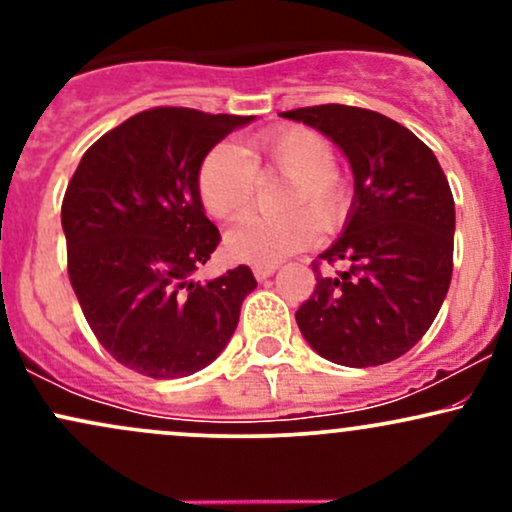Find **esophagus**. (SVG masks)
I'll return each instance as SVG.
<instances>
[{
	"instance_id": "esophagus-1",
	"label": "esophagus",
	"mask_w": 512,
	"mask_h": 512,
	"mask_svg": "<svg viewBox=\"0 0 512 512\" xmlns=\"http://www.w3.org/2000/svg\"><path fill=\"white\" fill-rule=\"evenodd\" d=\"M276 272V264H255L252 267V274H255V279H269Z\"/></svg>"
}]
</instances>
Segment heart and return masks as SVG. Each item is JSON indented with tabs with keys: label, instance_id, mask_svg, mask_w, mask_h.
<instances>
[{
	"label": "heart",
	"instance_id": "obj_1",
	"mask_svg": "<svg viewBox=\"0 0 512 512\" xmlns=\"http://www.w3.org/2000/svg\"><path fill=\"white\" fill-rule=\"evenodd\" d=\"M250 154L252 163L238 146L216 144L197 173L199 199L221 221H233L248 211L255 195V170H276L286 178L281 209L289 211L248 216L233 226L223 240L231 260L276 264L315 243L318 220L325 231H334L344 221L349 187L334 170V149L320 132L298 125L269 129L252 139Z\"/></svg>",
	"mask_w": 512,
	"mask_h": 512
}]
</instances>
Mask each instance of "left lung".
I'll list each match as a JSON object with an SVG mask.
<instances>
[{"label": "left lung", "instance_id": "8db88e82", "mask_svg": "<svg viewBox=\"0 0 512 512\" xmlns=\"http://www.w3.org/2000/svg\"><path fill=\"white\" fill-rule=\"evenodd\" d=\"M281 117L317 129L354 173L344 231L320 255L344 262L315 272L298 330L327 361L349 368L390 363L424 337L452 276L455 202L433 151L390 117L351 105H313Z\"/></svg>", "mask_w": 512, "mask_h": 512}]
</instances>
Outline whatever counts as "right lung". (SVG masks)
Here are the masks:
<instances>
[{
	"label": "right lung",
	"instance_id": "1",
	"mask_svg": "<svg viewBox=\"0 0 512 512\" xmlns=\"http://www.w3.org/2000/svg\"><path fill=\"white\" fill-rule=\"evenodd\" d=\"M252 120L144 110L81 158L62 202L69 281L93 334L122 366L185 378L231 342L257 281L245 264L207 284L192 279L221 240L197 173L226 134Z\"/></svg>",
	"mask_w": 512,
	"mask_h": 512
}]
</instances>
